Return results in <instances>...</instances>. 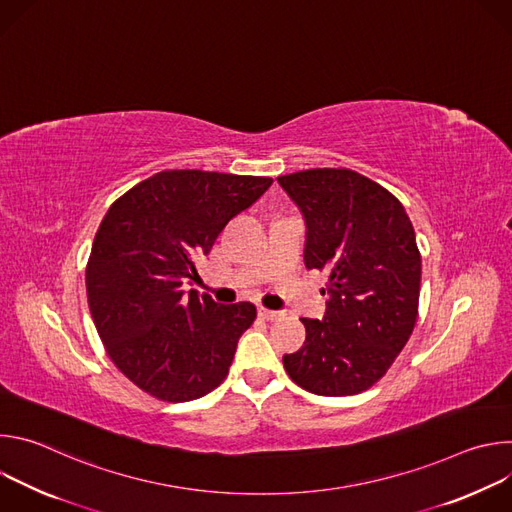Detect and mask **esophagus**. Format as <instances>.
<instances>
[{
  "mask_svg": "<svg viewBox=\"0 0 512 512\" xmlns=\"http://www.w3.org/2000/svg\"><path fill=\"white\" fill-rule=\"evenodd\" d=\"M259 316H261L263 320H277V318H281V312L267 310V308H259Z\"/></svg>",
  "mask_w": 512,
  "mask_h": 512,
  "instance_id": "34e87169",
  "label": "esophagus"
}]
</instances>
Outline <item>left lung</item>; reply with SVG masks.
Segmentation results:
<instances>
[{"mask_svg": "<svg viewBox=\"0 0 512 512\" xmlns=\"http://www.w3.org/2000/svg\"><path fill=\"white\" fill-rule=\"evenodd\" d=\"M306 223L304 261L328 273L326 314L302 318L304 346L283 356L302 389L342 397L373 387L417 322L421 257L403 204L352 170L277 178Z\"/></svg>", "mask_w": 512, "mask_h": 512, "instance_id": "left-lung-1", "label": "left lung"}]
</instances>
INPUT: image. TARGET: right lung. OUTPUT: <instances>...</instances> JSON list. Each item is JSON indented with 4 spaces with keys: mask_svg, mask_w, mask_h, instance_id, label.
<instances>
[{
    "mask_svg": "<svg viewBox=\"0 0 512 512\" xmlns=\"http://www.w3.org/2000/svg\"><path fill=\"white\" fill-rule=\"evenodd\" d=\"M271 178L166 170L139 182L107 210L87 263L95 328L115 367L141 391L182 403L221 385L251 302L216 304L184 283L198 277L231 218L271 186Z\"/></svg>",
    "mask_w": 512,
    "mask_h": 512,
    "instance_id": "right-lung-1",
    "label": "right lung"
}]
</instances>
